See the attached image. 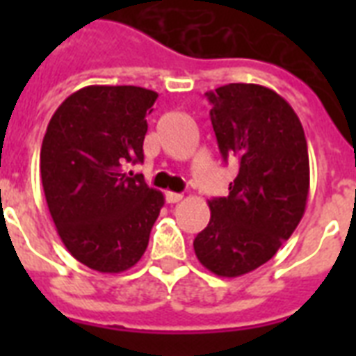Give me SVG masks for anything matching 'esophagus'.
Listing matches in <instances>:
<instances>
[{
  "label": "esophagus",
  "mask_w": 356,
  "mask_h": 356,
  "mask_svg": "<svg viewBox=\"0 0 356 356\" xmlns=\"http://www.w3.org/2000/svg\"><path fill=\"white\" fill-rule=\"evenodd\" d=\"M181 200H183V194H177V192H166L168 203H179Z\"/></svg>",
  "instance_id": "34e87169"
}]
</instances>
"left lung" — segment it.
I'll return each mask as SVG.
<instances>
[{"label": "left lung", "mask_w": 356, "mask_h": 356, "mask_svg": "<svg viewBox=\"0 0 356 356\" xmlns=\"http://www.w3.org/2000/svg\"><path fill=\"white\" fill-rule=\"evenodd\" d=\"M207 97L223 161L236 156L240 168L227 197L209 201L211 222L194 251L212 273L240 277L266 264L301 222L309 149L298 114L277 92L231 83Z\"/></svg>", "instance_id": "left-lung-1"}]
</instances>
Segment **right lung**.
Returning a JSON list of instances; mask_svg holds the SVG:
<instances>
[{
	"instance_id": "obj_1",
	"label": "right lung",
	"mask_w": 356,
	"mask_h": 356,
	"mask_svg": "<svg viewBox=\"0 0 356 356\" xmlns=\"http://www.w3.org/2000/svg\"><path fill=\"white\" fill-rule=\"evenodd\" d=\"M156 97L140 86H85L55 111L42 142V186L58 236L102 273L142 259L164 205L140 173H123L127 162L144 161L145 116Z\"/></svg>"
}]
</instances>
